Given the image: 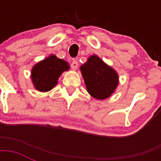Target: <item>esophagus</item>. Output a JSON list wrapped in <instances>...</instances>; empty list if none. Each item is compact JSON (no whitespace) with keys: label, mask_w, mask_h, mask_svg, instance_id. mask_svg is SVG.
<instances>
[{"label":"esophagus","mask_w":161,"mask_h":161,"mask_svg":"<svg viewBox=\"0 0 161 161\" xmlns=\"http://www.w3.org/2000/svg\"><path fill=\"white\" fill-rule=\"evenodd\" d=\"M78 67V63L76 60H73L72 63H71V68H73V70H76Z\"/></svg>","instance_id":"esophagus-1"}]
</instances>
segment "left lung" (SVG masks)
Here are the masks:
<instances>
[{
  "mask_svg": "<svg viewBox=\"0 0 161 161\" xmlns=\"http://www.w3.org/2000/svg\"><path fill=\"white\" fill-rule=\"evenodd\" d=\"M80 69L87 90L93 98L105 99L114 93L118 85V74L98 57L91 56Z\"/></svg>",
  "mask_w": 161,
  "mask_h": 161,
  "instance_id": "1",
  "label": "left lung"
}]
</instances>
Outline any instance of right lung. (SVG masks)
I'll return each mask as SVG.
<instances>
[{"instance_id": "right-lung-1", "label": "right lung", "mask_w": 161, "mask_h": 161, "mask_svg": "<svg viewBox=\"0 0 161 161\" xmlns=\"http://www.w3.org/2000/svg\"><path fill=\"white\" fill-rule=\"evenodd\" d=\"M68 68L67 62L52 55L34 66L31 70V80L37 90L47 92L58 83L59 76Z\"/></svg>"}]
</instances>
